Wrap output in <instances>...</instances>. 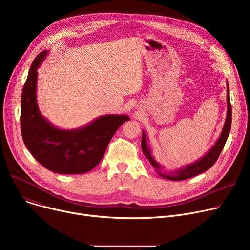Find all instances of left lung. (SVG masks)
Here are the masks:
<instances>
[{
  "mask_svg": "<svg viewBox=\"0 0 250 250\" xmlns=\"http://www.w3.org/2000/svg\"><path fill=\"white\" fill-rule=\"evenodd\" d=\"M231 122H232V108H231V103H230V95H229V85L227 82V114H226V120L224 126H223L222 133L215 143V145L209 149L202 158L196 160L195 162H192L190 164H188L183 166L174 171H170L168 173H165L163 170V166L157 162L152 155L151 149L148 144V137L145 133V130L142 132V151L145 155L146 158L150 161L151 165L154 167L155 171L158 173L160 176L169 179V180H185L193 176L199 175L208 169L211 168L215 162L217 161L219 155L221 154L223 148L225 146V143L228 139L230 129H231Z\"/></svg>",
  "mask_w": 250,
  "mask_h": 250,
  "instance_id": "1",
  "label": "left lung"
}]
</instances>
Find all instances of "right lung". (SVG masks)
<instances>
[{
  "mask_svg": "<svg viewBox=\"0 0 250 250\" xmlns=\"http://www.w3.org/2000/svg\"><path fill=\"white\" fill-rule=\"evenodd\" d=\"M48 56L41 52L33 61L21 95V133L25 146L43 167L60 174H81L102 159L117 128L129 121L126 114H106L88 125L60 128L48 122L38 108L37 70Z\"/></svg>",
  "mask_w": 250,
  "mask_h": 250,
  "instance_id": "obj_1",
  "label": "right lung"
}]
</instances>
